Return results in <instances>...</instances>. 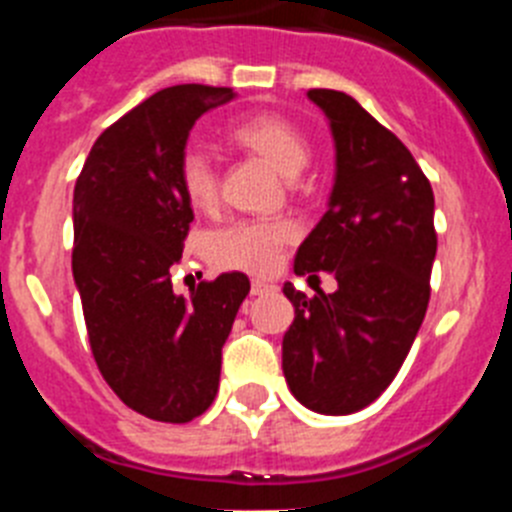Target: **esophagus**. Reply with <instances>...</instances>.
<instances>
[{
	"instance_id": "esophagus-1",
	"label": "esophagus",
	"mask_w": 512,
	"mask_h": 512,
	"mask_svg": "<svg viewBox=\"0 0 512 512\" xmlns=\"http://www.w3.org/2000/svg\"><path fill=\"white\" fill-rule=\"evenodd\" d=\"M269 292H277V284L266 282V279H253L251 295H269Z\"/></svg>"
}]
</instances>
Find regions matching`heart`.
Masks as SVG:
<instances>
[{
  "instance_id": "obj_1",
  "label": "heart",
  "mask_w": 512,
  "mask_h": 512,
  "mask_svg": "<svg viewBox=\"0 0 512 512\" xmlns=\"http://www.w3.org/2000/svg\"><path fill=\"white\" fill-rule=\"evenodd\" d=\"M230 138L264 156L274 169L297 176L312 158L305 130L279 112H259L235 122ZM179 187L194 210H212L217 202V169L200 148H189L179 158ZM297 225L287 217L235 220L207 238V256L215 266L264 274L277 266L282 248L295 241Z\"/></svg>"
}]
</instances>
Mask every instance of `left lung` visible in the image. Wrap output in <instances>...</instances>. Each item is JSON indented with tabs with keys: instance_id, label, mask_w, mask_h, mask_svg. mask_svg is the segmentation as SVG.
Segmentation results:
<instances>
[{
	"instance_id": "8db88e82",
	"label": "left lung",
	"mask_w": 512,
	"mask_h": 512,
	"mask_svg": "<svg viewBox=\"0 0 512 512\" xmlns=\"http://www.w3.org/2000/svg\"><path fill=\"white\" fill-rule=\"evenodd\" d=\"M336 140L328 212L297 248L295 274L330 271L315 297L284 284L295 323L282 341L289 390L305 408L348 415L400 372L431 300L433 189L413 153L348 94L310 89Z\"/></svg>"
}]
</instances>
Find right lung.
I'll return each instance as SVG.
<instances>
[{"mask_svg": "<svg viewBox=\"0 0 512 512\" xmlns=\"http://www.w3.org/2000/svg\"><path fill=\"white\" fill-rule=\"evenodd\" d=\"M233 89L176 84L140 102L97 138L74 187L71 269L104 382L135 413L189 423L217 395L223 346L251 282L241 271L171 287L192 205L179 158L197 117Z\"/></svg>", "mask_w": 512, "mask_h": 512, "instance_id": "right-lung-1", "label": "right lung"}]
</instances>
